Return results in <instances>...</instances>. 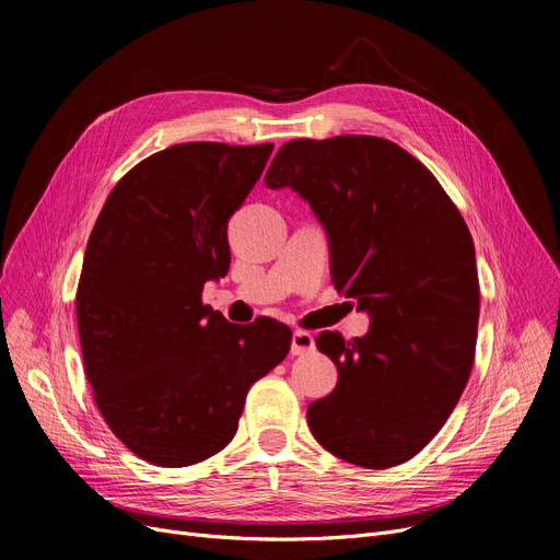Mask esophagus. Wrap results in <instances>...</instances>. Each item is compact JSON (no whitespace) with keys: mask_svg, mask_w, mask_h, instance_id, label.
<instances>
[{"mask_svg":"<svg viewBox=\"0 0 560 560\" xmlns=\"http://www.w3.org/2000/svg\"><path fill=\"white\" fill-rule=\"evenodd\" d=\"M313 349H315V338L308 331H295V334H292V342H290V354L292 357L311 354Z\"/></svg>","mask_w":560,"mask_h":560,"instance_id":"1","label":"esophagus"}]
</instances>
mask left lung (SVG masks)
<instances>
[{"mask_svg": "<svg viewBox=\"0 0 560 560\" xmlns=\"http://www.w3.org/2000/svg\"><path fill=\"white\" fill-rule=\"evenodd\" d=\"M265 186L311 203L336 290L372 317L363 338L315 340L338 368L334 393L306 410L315 440L368 469L406 463L443 429L475 363L479 277L463 215L416 156L376 136L290 140Z\"/></svg>", "mask_w": 560, "mask_h": 560, "instance_id": "8db88e82", "label": "left lung"}]
</instances>
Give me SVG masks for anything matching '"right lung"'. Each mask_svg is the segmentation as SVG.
Returning <instances> with one entry per match:
<instances>
[{
    "label": "right lung",
    "instance_id": "1",
    "mask_svg": "<svg viewBox=\"0 0 560 560\" xmlns=\"http://www.w3.org/2000/svg\"><path fill=\"white\" fill-rule=\"evenodd\" d=\"M275 150L184 142L131 167L88 238L77 288L83 370L110 431L142 460L186 467L224 450L245 397L292 331L231 325L201 302L226 275V222Z\"/></svg>",
    "mask_w": 560,
    "mask_h": 560
}]
</instances>
